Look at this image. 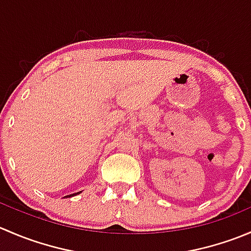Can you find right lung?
I'll list each match as a JSON object with an SVG mask.
<instances>
[{
  "mask_svg": "<svg viewBox=\"0 0 251 251\" xmlns=\"http://www.w3.org/2000/svg\"><path fill=\"white\" fill-rule=\"evenodd\" d=\"M76 194H78V192H77V193H74V194H70V196H67V197H73V196H76Z\"/></svg>",
  "mask_w": 251,
  "mask_h": 251,
  "instance_id": "right-lung-1",
  "label": "right lung"
}]
</instances>
